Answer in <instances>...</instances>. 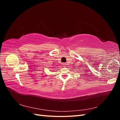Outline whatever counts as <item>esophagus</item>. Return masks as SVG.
<instances>
[{
    "label": "esophagus",
    "instance_id": "obj_1",
    "mask_svg": "<svg viewBox=\"0 0 120 120\" xmlns=\"http://www.w3.org/2000/svg\"><path fill=\"white\" fill-rule=\"evenodd\" d=\"M63 64V67H65V65H66V64L65 63H63V64Z\"/></svg>",
    "mask_w": 120,
    "mask_h": 120
}]
</instances>
